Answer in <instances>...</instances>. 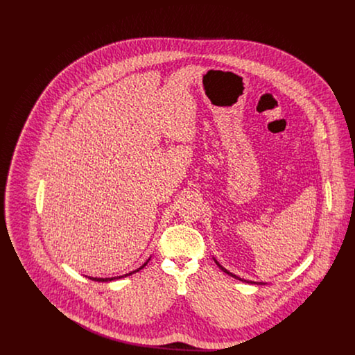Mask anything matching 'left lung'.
Masks as SVG:
<instances>
[{
	"label": "left lung",
	"mask_w": 355,
	"mask_h": 355,
	"mask_svg": "<svg viewBox=\"0 0 355 355\" xmlns=\"http://www.w3.org/2000/svg\"><path fill=\"white\" fill-rule=\"evenodd\" d=\"M213 259H214V262L217 263V266L220 268V270L223 271V272H226L227 275H230V277H233V278H236L238 281H242V282H246V284H252V285H265V282H254V281H248V279H243V278H239L238 275L236 274H233V272H230V271L227 270V269H225L222 265H220V262L213 257Z\"/></svg>",
	"instance_id": "8db88e82"
}]
</instances>
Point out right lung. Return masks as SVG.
Returning <instances> with one entry per match:
<instances>
[{
	"mask_svg": "<svg viewBox=\"0 0 355 355\" xmlns=\"http://www.w3.org/2000/svg\"><path fill=\"white\" fill-rule=\"evenodd\" d=\"M150 258L152 257H149L148 259H146V262L142 265V266H139L138 269H135V270L130 271V272H128V274H123V275H119V277H112V278H97V277H87L89 279H92V281H96V282H110V281H114V279H119V278H125V277H129V275H132V274H135L137 271L141 270V269H144L146 265H148V262L150 261ZM86 277V275H85Z\"/></svg>",
	"mask_w": 355,
	"mask_h": 355,
	"instance_id": "1",
	"label": "right lung"
}]
</instances>
